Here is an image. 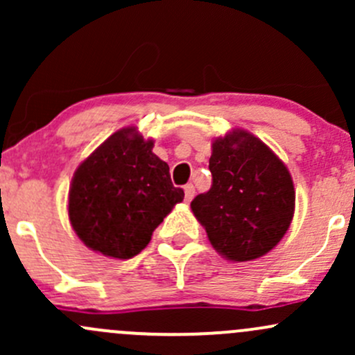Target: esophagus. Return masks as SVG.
<instances>
[{
    "instance_id": "1",
    "label": "esophagus",
    "mask_w": 355,
    "mask_h": 355,
    "mask_svg": "<svg viewBox=\"0 0 355 355\" xmlns=\"http://www.w3.org/2000/svg\"><path fill=\"white\" fill-rule=\"evenodd\" d=\"M193 196H194V186L193 184H186L184 186V200L189 203V201L193 200Z\"/></svg>"
}]
</instances>
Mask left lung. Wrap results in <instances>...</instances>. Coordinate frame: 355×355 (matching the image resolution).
Masks as SVG:
<instances>
[{"label":"left lung","mask_w":355,"mask_h":355,"mask_svg":"<svg viewBox=\"0 0 355 355\" xmlns=\"http://www.w3.org/2000/svg\"><path fill=\"white\" fill-rule=\"evenodd\" d=\"M213 182L191 201L213 249L234 262L254 261L284 237L295 186L284 162L250 132L235 128L211 144Z\"/></svg>","instance_id":"8db88e82"}]
</instances>
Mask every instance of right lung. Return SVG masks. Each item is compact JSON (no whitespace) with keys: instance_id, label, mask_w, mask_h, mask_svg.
<instances>
[{"instance_id":"right-lung-1","label":"right lung","mask_w":355,"mask_h":355,"mask_svg":"<svg viewBox=\"0 0 355 355\" xmlns=\"http://www.w3.org/2000/svg\"><path fill=\"white\" fill-rule=\"evenodd\" d=\"M152 147L154 140L144 139L135 127L121 128L76 169L69 220L94 252L115 259L137 255L184 198Z\"/></svg>"}]
</instances>
